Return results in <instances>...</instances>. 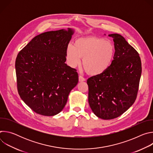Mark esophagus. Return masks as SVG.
Masks as SVG:
<instances>
[{"label": "esophagus", "mask_w": 153, "mask_h": 153, "mask_svg": "<svg viewBox=\"0 0 153 153\" xmlns=\"http://www.w3.org/2000/svg\"><path fill=\"white\" fill-rule=\"evenodd\" d=\"M85 80H86V79L83 77H82V76H79V82H83V81H85Z\"/></svg>", "instance_id": "esophagus-1"}]
</instances>
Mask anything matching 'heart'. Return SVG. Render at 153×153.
<instances>
[{"mask_svg":"<svg viewBox=\"0 0 153 153\" xmlns=\"http://www.w3.org/2000/svg\"><path fill=\"white\" fill-rule=\"evenodd\" d=\"M115 54L113 43L103 38L88 36L76 39L74 45H69L66 50L68 64L75 68L81 62L86 71L93 76L105 72L111 65Z\"/></svg>","mask_w":153,"mask_h":153,"instance_id":"b5f03b06","label":"heart"}]
</instances>
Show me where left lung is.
I'll return each mask as SVG.
<instances>
[{
    "label": "left lung",
    "mask_w": 153,
    "mask_h": 153,
    "mask_svg": "<svg viewBox=\"0 0 153 153\" xmlns=\"http://www.w3.org/2000/svg\"><path fill=\"white\" fill-rule=\"evenodd\" d=\"M109 36L114 42V59L105 72L87 80L90 108L104 120L120 116L134 103L142 73L138 52L121 35Z\"/></svg>",
    "instance_id": "left-lung-1"
}]
</instances>
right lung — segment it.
I'll return each mask as SVG.
<instances>
[{
	"label": "right lung",
	"mask_w": 153,
	"mask_h": 153,
	"mask_svg": "<svg viewBox=\"0 0 153 153\" xmlns=\"http://www.w3.org/2000/svg\"><path fill=\"white\" fill-rule=\"evenodd\" d=\"M74 31H48L34 37L18 53L15 63L20 98L37 114L59 113L79 81L78 73L65 63Z\"/></svg>",
	"instance_id": "obj_1"
}]
</instances>
